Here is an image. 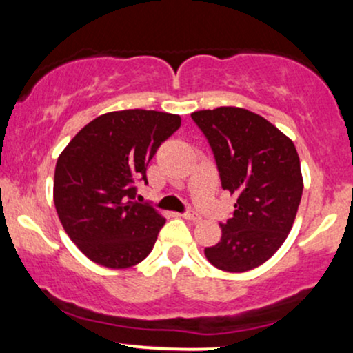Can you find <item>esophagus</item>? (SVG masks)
<instances>
[{
	"label": "esophagus",
	"mask_w": 353,
	"mask_h": 353,
	"mask_svg": "<svg viewBox=\"0 0 353 353\" xmlns=\"http://www.w3.org/2000/svg\"><path fill=\"white\" fill-rule=\"evenodd\" d=\"M182 217L184 219H188V221H194V222H197V221H201V216L197 212H194V210H185L184 214H182Z\"/></svg>",
	"instance_id": "1"
}]
</instances>
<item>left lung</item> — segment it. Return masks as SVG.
<instances>
[{"instance_id":"8db88e82","label":"left lung","mask_w":353,"mask_h":353,"mask_svg":"<svg viewBox=\"0 0 353 353\" xmlns=\"http://www.w3.org/2000/svg\"><path fill=\"white\" fill-rule=\"evenodd\" d=\"M190 117L212 149L222 189L237 197L232 216L221 222V241L205 247V257L225 272L255 269L283 244L301 204L295 145L247 109H208Z\"/></svg>"}]
</instances>
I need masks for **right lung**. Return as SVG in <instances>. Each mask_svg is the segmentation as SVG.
Wrapping results in <instances>:
<instances>
[{
    "label": "right lung",
    "mask_w": 353,
    "mask_h": 353,
    "mask_svg": "<svg viewBox=\"0 0 353 353\" xmlns=\"http://www.w3.org/2000/svg\"><path fill=\"white\" fill-rule=\"evenodd\" d=\"M181 128L176 114L145 109L96 117L71 139L54 171V205L61 224L96 264L125 269L151 252L165 224L137 184H148L149 161Z\"/></svg>",
    "instance_id": "obj_1"
}]
</instances>
